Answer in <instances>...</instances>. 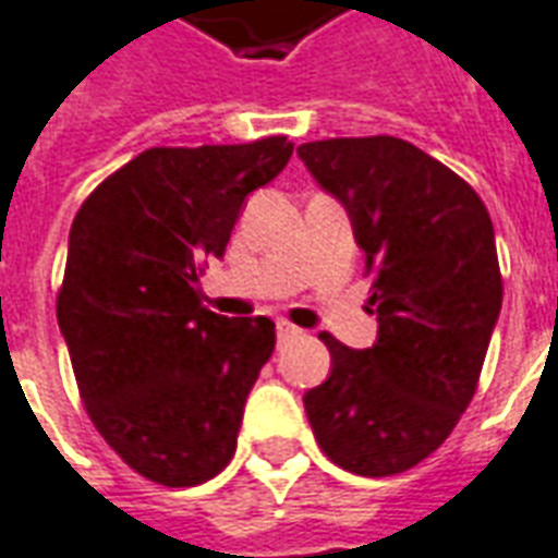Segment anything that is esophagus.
Masks as SVG:
<instances>
[{"instance_id": "obj_1", "label": "esophagus", "mask_w": 558, "mask_h": 558, "mask_svg": "<svg viewBox=\"0 0 558 558\" xmlns=\"http://www.w3.org/2000/svg\"><path fill=\"white\" fill-rule=\"evenodd\" d=\"M275 331H278V340H287V338H292V335H299V328L292 326V323H287V319H278Z\"/></svg>"}]
</instances>
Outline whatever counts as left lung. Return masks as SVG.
I'll return each instance as SVG.
<instances>
[{"instance_id": "obj_1", "label": "left lung", "mask_w": 558, "mask_h": 558, "mask_svg": "<svg viewBox=\"0 0 558 558\" xmlns=\"http://www.w3.org/2000/svg\"><path fill=\"white\" fill-rule=\"evenodd\" d=\"M299 158L350 215L379 323L371 350L319 335L331 376L304 395L307 421L340 469L398 475L451 436L478 388L502 307L493 220L472 184L407 140H316Z\"/></svg>"}]
</instances>
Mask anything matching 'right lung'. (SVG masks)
I'll return each mask as SVG.
<instances>
[{"label":"right lung","mask_w":558,"mask_h":558,"mask_svg":"<svg viewBox=\"0 0 558 558\" xmlns=\"http://www.w3.org/2000/svg\"><path fill=\"white\" fill-rule=\"evenodd\" d=\"M290 155L287 137L146 148L71 223L56 316L80 398L107 445L155 484L194 487L235 454L275 323L203 307L199 275L227 251L244 196Z\"/></svg>","instance_id":"obj_1"}]
</instances>
